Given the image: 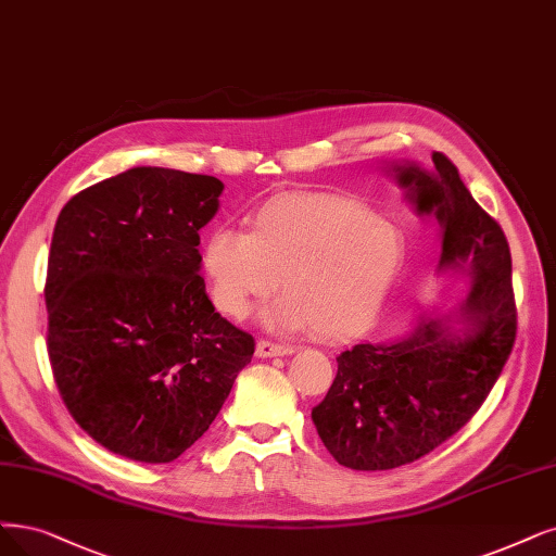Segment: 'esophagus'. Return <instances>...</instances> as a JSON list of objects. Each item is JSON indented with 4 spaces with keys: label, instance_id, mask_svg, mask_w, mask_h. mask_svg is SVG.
I'll return each mask as SVG.
<instances>
[{
    "label": "esophagus",
    "instance_id": "34e87169",
    "mask_svg": "<svg viewBox=\"0 0 556 556\" xmlns=\"http://www.w3.org/2000/svg\"><path fill=\"white\" fill-rule=\"evenodd\" d=\"M295 348L291 343H281V341H270V339H261L256 343V355L258 357H279V355H291Z\"/></svg>",
    "mask_w": 556,
    "mask_h": 556
}]
</instances>
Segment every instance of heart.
<instances>
[{
  "label": "heart",
  "instance_id": "b5f03b06",
  "mask_svg": "<svg viewBox=\"0 0 556 556\" xmlns=\"http://www.w3.org/2000/svg\"><path fill=\"white\" fill-rule=\"evenodd\" d=\"M405 240L371 205L345 194L289 192L267 199L250 233L217 226L201 270L217 309L242 318L279 289L267 320L320 339L351 337L371 320L401 270Z\"/></svg>",
  "mask_w": 556,
  "mask_h": 556
}]
</instances>
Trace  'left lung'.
Instances as JSON below:
<instances>
[{"instance_id":"obj_1","label":"left lung","mask_w":556,"mask_h":556,"mask_svg":"<svg viewBox=\"0 0 556 556\" xmlns=\"http://www.w3.org/2000/svg\"><path fill=\"white\" fill-rule=\"evenodd\" d=\"M435 172L401 167L421 213L442 224L440 267L471 265L460 304L469 332L451 337L446 318H421L399 339L343 351L327 396L312 409L318 435L343 467L376 471L424 458L479 413L518 332L508 240L465 188L458 167L433 153Z\"/></svg>"}]
</instances>
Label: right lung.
I'll list each match as a JSON object with an SVG mask.
<instances>
[{
	"instance_id": "1",
	"label": "right lung",
	"mask_w": 556,
	"mask_h": 556,
	"mask_svg": "<svg viewBox=\"0 0 556 556\" xmlns=\"http://www.w3.org/2000/svg\"><path fill=\"white\" fill-rule=\"evenodd\" d=\"M222 180L135 167L61 208L48 258V355L89 438L172 463L215 421L254 337L222 318L199 275V231Z\"/></svg>"
}]
</instances>
